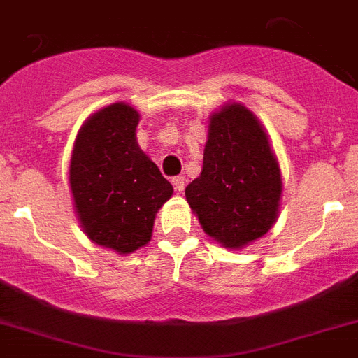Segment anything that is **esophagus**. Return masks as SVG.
Instances as JSON below:
<instances>
[{
    "label": "esophagus",
    "instance_id": "1",
    "mask_svg": "<svg viewBox=\"0 0 358 358\" xmlns=\"http://www.w3.org/2000/svg\"><path fill=\"white\" fill-rule=\"evenodd\" d=\"M172 182H173V188H176V190L179 192V194H181V192L185 190V176H177V177H173Z\"/></svg>",
    "mask_w": 358,
    "mask_h": 358
}]
</instances>
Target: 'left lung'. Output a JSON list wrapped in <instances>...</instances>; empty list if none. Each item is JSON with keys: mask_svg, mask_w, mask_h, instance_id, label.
Instances as JSON below:
<instances>
[{"mask_svg": "<svg viewBox=\"0 0 358 358\" xmlns=\"http://www.w3.org/2000/svg\"><path fill=\"white\" fill-rule=\"evenodd\" d=\"M186 201L217 243L241 249L278 220L282 173L252 111L227 104L208 124L203 170L186 186Z\"/></svg>", "mask_w": 358, "mask_h": 358, "instance_id": "8db88e82", "label": "left lung"}]
</instances>
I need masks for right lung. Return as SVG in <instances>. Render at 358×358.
Segmentation results:
<instances>
[{"instance_id":"obj_1","label":"right lung","mask_w":358,"mask_h":358,"mask_svg":"<svg viewBox=\"0 0 358 358\" xmlns=\"http://www.w3.org/2000/svg\"><path fill=\"white\" fill-rule=\"evenodd\" d=\"M138 113L115 102L80 128L69 166L75 210L85 236L119 254L152 239L155 214L173 194L155 162L138 148Z\"/></svg>"}]
</instances>
